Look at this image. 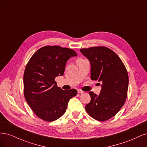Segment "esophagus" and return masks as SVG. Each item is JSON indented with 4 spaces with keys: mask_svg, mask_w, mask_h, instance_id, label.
<instances>
[{
    "mask_svg": "<svg viewBox=\"0 0 147 147\" xmlns=\"http://www.w3.org/2000/svg\"><path fill=\"white\" fill-rule=\"evenodd\" d=\"M78 92L79 93V94H83V93H84V91H83L81 90H78Z\"/></svg>",
    "mask_w": 147,
    "mask_h": 147,
    "instance_id": "34e87169",
    "label": "esophagus"
}]
</instances>
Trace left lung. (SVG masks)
<instances>
[{
  "mask_svg": "<svg viewBox=\"0 0 147 147\" xmlns=\"http://www.w3.org/2000/svg\"><path fill=\"white\" fill-rule=\"evenodd\" d=\"M91 64V78L102 82L99 95L90 91L91 101L86 105L87 113L100 121L114 117L123 106L127 93V70L118 56L105 47L80 50Z\"/></svg>",
  "mask_w": 147,
  "mask_h": 147,
  "instance_id": "obj_1",
  "label": "left lung"
}]
</instances>
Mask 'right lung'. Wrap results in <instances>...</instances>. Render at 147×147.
<instances>
[{
    "mask_svg": "<svg viewBox=\"0 0 147 147\" xmlns=\"http://www.w3.org/2000/svg\"><path fill=\"white\" fill-rule=\"evenodd\" d=\"M72 49L45 46L35 52L25 68L23 82L26 102L34 113L46 121H53L65 112L69 100L77 94L75 89L63 90L55 78L63 76L65 64L76 56Z\"/></svg>",
    "mask_w": 147,
    "mask_h": 147,
    "instance_id": "right-lung-1",
    "label": "right lung"
}]
</instances>
